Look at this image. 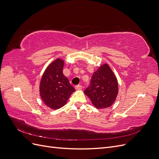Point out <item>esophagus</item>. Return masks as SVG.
<instances>
[{
  "mask_svg": "<svg viewBox=\"0 0 159 159\" xmlns=\"http://www.w3.org/2000/svg\"><path fill=\"white\" fill-rule=\"evenodd\" d=\"M75 88L76 90H80V89L82 88V85H77L75 86Z\"/></svg>",
  "mask_w": 159,
  "mask_h": 159,
  "instance_id": "obj_1",
  "label": "esophagus"
}]
</instances>
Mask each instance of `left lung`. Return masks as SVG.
Returning a JSON list of instances; mask_svg holds the SVG:
<instances>
[{"instance_id":"obj_1","label":"left lung","mask_w":159,"mask_h":159,"mask_svg":"<svg viewBox=\"0 0 159 159\" xmlns=\"http://www.w3.org/2000/svg\"><path fill=\"white\" fill-rule=\"evenodd\" d=\"M96 108L110 107L118 94V82L111 69L105 64L95 71L90 85L84 91Z\"/></svg>"}]
</instances>
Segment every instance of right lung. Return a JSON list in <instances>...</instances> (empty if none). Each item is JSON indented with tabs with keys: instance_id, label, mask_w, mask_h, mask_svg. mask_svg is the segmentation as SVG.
<instances>
[{
	"instance_id": "1",
	"label": "right lung",
	"mask_w": 159,
	"mask_h": 159,
	"mask_svg": "<svg viewBox=\"0 0 159 159\" xmlns=\"http://www.w3.org/2000/svg\"><path fill=\"white\" fill-rule=\"evenodd\" d=\"M64 60L57 58L47 67L40 84V95L46 106L62 107L75 89L63 74Z\"/></svg>"
}]
</instances>
